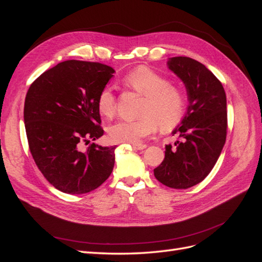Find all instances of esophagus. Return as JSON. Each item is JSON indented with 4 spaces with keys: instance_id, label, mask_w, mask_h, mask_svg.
Returning <instances> with one entry per match:
<instances>
[{
    "instance_id": "1",
    "label": "esophagus",
    "mask_w": 262,
    "mask_h": 262,
    "mask_svg": "<svg viewBox=\"0 0 262 262\" xmlns=\"http://www.w3.org/2000/svg\"><path fill=\"white\" fill-rule=\"evenodd\" d=\"M132 147H133L134 149H138V150H142V149H144V148H146V145H145V144H132Z\"/></svg>"
}]
</instances>
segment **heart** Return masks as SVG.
<instances>
[{
  "label": "heart",
  "instance_id": "1",
  "mask_svg": "<svg viewBox=\"0 0 262 262\" xmlns=\"http://www.w3.org/2000/svg\"><path fill=\"white\" fill-rule=\"evenodd\" d=\"M130 89L144 95L145 100L138 120H119L108 126L110 140L117 143H140L142 139L156 131L170 130L180 123L186 114V97L177 86L169 84L166 78L146 67L132 70L123 78ZM96 106L104 117H112L116 108V96L113 87L100 90Z\"/></svg>",
  "mask_w": 262,
  "mask_h": 262
}]
</instances>
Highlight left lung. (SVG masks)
Returning a JSON list of instances; mask_svg holds the SVG:
<instances>
[{
	"instance_id": "8db88e82",
	"label": "left lung",
	"mask_w": 262,
	"mask_h": 262,
	"mask_svg": "<svg viewBox=\"0 0 262 262\" xmlns=\"http://www.w3.org/2000/svg\"><path fill=\"white\" fill-rule=\"evenodd\" d=\"M167 67L185 84L189 104L171 132L182 142H176V149L165 146V158L154 176L169 188L188 189L209 175L225 144L226 95L222 83L200 62L173 57Z\"/></svg>"
}]
</instances>
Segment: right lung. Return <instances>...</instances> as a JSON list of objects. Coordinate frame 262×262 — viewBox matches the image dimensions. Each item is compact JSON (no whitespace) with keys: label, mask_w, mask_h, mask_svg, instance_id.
Here are the masks:
<instances>
[{"label":"right lung","mask_w":262,"mask_h":262,"mask_svg":"<svg viewBox=\"0 0 262 262\" xmlns=\"http://www.w3.org/2000/svg\"><path fill=\"white\" fill-rule=\"evenodd\" d=\"M115 70L97 62L63 61L30 85L24 106L29 149L39 170L60 191L87 193L113 172L115 146L83 142L104 130L96 99Z\"/></svg>","instance_id":"add662e5"}]
</instances>
